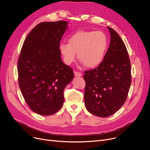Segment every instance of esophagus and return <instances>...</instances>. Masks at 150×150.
<instances>
[{"label":"esophagus","mask_w":150,"mask_h":150,"mask_svg":"<svg viewBox=\"0 0 150 150\" xmlns=\"http://www.w3.org/2000/svg\"><path fill=\"white\" fill-rule=\"evenodd\" d=\"M74 74H75V76H82V74L79 72H75Z\"/></svg>","instance_id":"34e87169"}]
</instances>
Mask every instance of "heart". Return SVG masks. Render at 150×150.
Listing matches in <instances>:
<instances>
[{"mask_svg": "<svg viewBox=\"0 0 150 150\" xmlns=\"http://www.w3.org/2000/svg\"><path fill=\"white\" fill-rule=\"evenodd\" d=\"M68 44L62 42L59 51L67 64L78 58L88 68H96L103 61L108 46L106 35L101 31L80 30L68 39Z\"/></svg>", "mask_w": 150, "mask_h": 150, "instance_id": "b5f03b06", "label": "heart"}]
</instances>
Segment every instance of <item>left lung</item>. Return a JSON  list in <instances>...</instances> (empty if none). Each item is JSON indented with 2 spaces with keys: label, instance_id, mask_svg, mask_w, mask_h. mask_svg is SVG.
Returning <instances> with one entry per match:
<instances>
[{
  "label": "left lung",
  "instance_id": "obj_1",
  "mask_svg": "<svg viewBox=\"0 0 150 150\" xmlns=\"http://www.w3.org/2000/svg\"><path fill=\"white\" fill-rule=\"evenodd\" d=\"M110 45L97 68L84 71V102L88 111L100 117L112 115L127 98L131 83V63L126 46L116 31L108 27Z\"/></svg>",
  "mask_w": 150,
  "mask_h": 150
}]
</instances>
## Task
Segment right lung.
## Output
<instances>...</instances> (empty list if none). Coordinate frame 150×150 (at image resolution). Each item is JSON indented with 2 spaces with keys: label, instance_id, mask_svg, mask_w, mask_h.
I'll return each instance as SVG.
<instances>
[{
  "label": "right lung",
  "instance_id": "obj_1",
  "mask_svg": "<svg viewBox=\"0 0 150 150\" xmlns=\"http://www.w3.org/2000/svg\"><path fill=\"white\" fill-rule=\"evenodd\" d=\"M67 24L63 21L39 23L22 47L18 62L19 88L31 111L39 115L59 111L64 103V89L74 77L59 51Z\"/></svg>",
  "mask_w": 150,
  "mask_h": 150
}]
</instances>
